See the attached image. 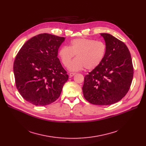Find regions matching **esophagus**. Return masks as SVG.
<instances>
[{
  "mask_svg": "<svg viewBox=\"0 0 146 146\" xmlns=\"http://www.w3.org/2000/svg\"><path fill=\"white\" fill-rule=\"evenodd\" d=\"M76 74V73H70V74H69V76H70V77H72V76H73Z\"/></svg>",
  "mask_w": 146,
  "mask_h": 146,
  "instance_id": "obj_1",
  "label": "esophagus"
}]
</instances>
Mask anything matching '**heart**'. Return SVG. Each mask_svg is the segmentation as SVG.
Returning a JSON list of instances; mask_svg holds the SVG:
<instances>
[{
	"label": "heart",
	"mask_w": 146,
	"mask_h": 146,
	"mask_svg": "<svg viewBox=\"0 0 146 146\" xmlns=\"http://www.w3.org/2000/svg\"><path fill=\"white\" fill-rule=\"evenodd\" d=\"M106 52V44L102 41L86 38H76L71 41L69 47H61L58 54L64 66L68 67L75 55L77 59L69 66L72 71H78L83 68L90 70L96 68L104 60Z\"/></svg>",
	"instance_id": "obj_1"
}]
</instances>
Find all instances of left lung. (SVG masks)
I'll return each instance as SVG.
<instances>
[{
	"mask_svg": "<svg viewBox=\"0 0 146 146\" xmlns=\"http://www.w3.org/2000/svg\"><path fill=\"white\" fill-rule=\"evenodd\" d=\"M106 46L102 62L84 78L83 96L94 105H108L123 98L133 80L134 70L127 45L112 35L101 33Z\"/></svg>",
	"mask_w": 146,
	"mask_h": 146,
	"instance_id": "8db88e82",
	"label": "left lung"
}]
</instances>
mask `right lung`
Listing matches in <instances>:
<instances>
[{
	"label": "right lung",
	"instance_id": "add662e5",
	"mask_svg": "<svg viewBox=\"0 0 146 146\" xmlns=\"http://www.w3.org/2000/svg\"><path fill=\"white\" fill-rule=\"evenodd\" d=\"M64 37L38 34L23 45L15 58L17 88L25 100L36 106L49 105L59 98L68 76L57 57Z\"/></svg>",
	"mask_w": 146,
	"mask_h": 146
}]
</instances>
